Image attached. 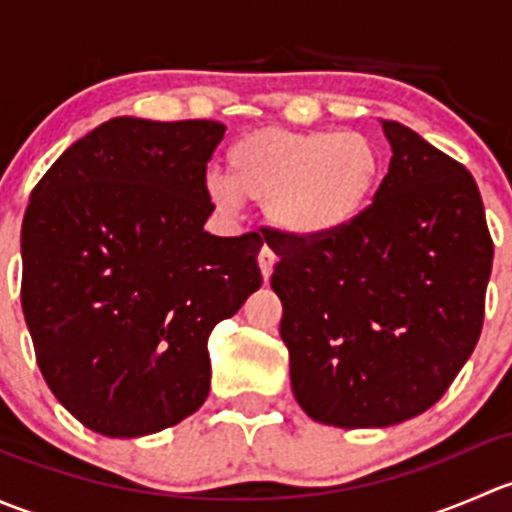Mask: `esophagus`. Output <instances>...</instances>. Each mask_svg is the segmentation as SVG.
<instances>
[{
  "label": "esophagus",
  "instance_id": "obj_1",
  "mask_svg": "<svg viewBox=\"0 0 512 512\" xmlns=\"http://www.w3.org/2000/svg\"><path fill=\"white\" fill-rule=\"evenodd\" d=\"M275 262H277V255H275V250H272V247H262V252H260V270H262V280H270V275H272V267H275Z\"/></svg>",
  "mask_w": 512,
  "mask_h": 512
}]
</instances>
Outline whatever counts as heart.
Segmentation results:
<instances>
[{
    "label": "heart",
    "mask_w": 512,
    "mask_h": 512,
    "mask_svg": "<svg viewBox=\"0 0 512 512\" xmlns=\"http://www.w3.org/2000/svg\"><path fill=\"white\" fill-rule=\"evenodd\" d=\"M230 178L210 173L205 198L235 218L242 203L265 205L270 223L297 240H322L352 227L379 190L384 158L359 131L260 128L227 151Z\"/></svg>",
    "instance_id": "1"
}]
</instances>
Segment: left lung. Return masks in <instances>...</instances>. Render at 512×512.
Here are the masks:
<instances>
[{
	"mask_svg": "<svg viewBox=\"0 0 512 512\" xmlns=\"http://www.w3.org/2000/svg\"><path fill=\"white\" fill-rule=\"evenodd\" d=\"M381 128L394 156L352 227L265 235L294 399L339 428L394 426L446 394L476 349L493 265L473 175L411 128Z\"/></svg>",
	"mask_w": 512,
	"mask_h": 512,
	"instance_id": "8db88e82",
	"label": "left lung"
}]
</instances>
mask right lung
<instances>
[{"label":"right lung","instance_id":"1","mask_svg":"<svg viewBox=\"0 0 512 512\" xmlns=\"http://www.w3.org/2000/svg\"><path fill=\"white\" fill-rule=\"evenodd\" d=\"M218 121L118 116L66 148L29 198L22 309L69 414L108 438L175 426L210 391L208 337L262 285V237L205 232Z\"/></svg>","mask_w":512,"mask_h":512}]
</instances>
